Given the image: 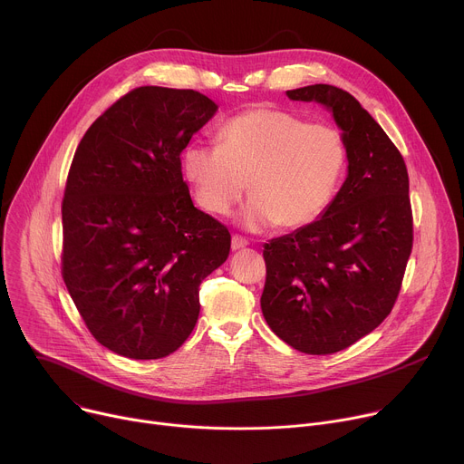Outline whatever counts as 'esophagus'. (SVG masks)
Here are the masks:
<instances>
[{
	"mask_svg": "<svg viewBox=\"0 0 464 464\" xmlns=\"http://www.w3.org/2000/svg\"><path fill=\"white\" fill-rule=\"evenodd\" d=\"M246 245H248V239H245L243 236H239V234H234V236H232V250L245 248Z\"/></svg>",
	"mask_w": 464,
	"mask_h": 464,
	"instance_id": "1",
	"label": "esophagus"
}]
</instances>
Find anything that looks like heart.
Segmentation results:
<instances>
[{
  "instance_id": "1",
  "label": "heart",
  "mask_w": 464,
  "mask_h": 464,
  "mask_svg": "<svg viewBox=\"0 0 464 464\" xmlns=\"http://www.w3.org/2000/svg\"><path fill=\"white\" fill-rule=\"evenodd\" d=\"M216 140L218 147L188 145L181 158L198 205L212 216L228 214L248 183L246 227L301 228L319 219L337 194L346 147L328 123L257 107L223 123Z\"/></svg>"
}]
</instances>
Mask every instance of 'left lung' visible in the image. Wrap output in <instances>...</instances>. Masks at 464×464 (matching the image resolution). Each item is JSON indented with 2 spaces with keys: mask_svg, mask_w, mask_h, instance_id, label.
Masks as SVG:
<instances>
[{
  "mask_svg": "<svg viewBox=\"0 0 464 464\" xmlns=\"http://www.w3.org/2000/svg\"><path fill=\"white\" fill-rule=\"evenodd\" d=\"M326 105L343 130L348 176L314 223L263 245V315L292 348H348L392 312L413 245L404 160L359 102L334 85L286 91Z\"/></svg>",
  "mask_w": 464,
  "mask_h": 464,
  "instance_id": "obj_1",
  "label": "left lung"
}]
</instances>
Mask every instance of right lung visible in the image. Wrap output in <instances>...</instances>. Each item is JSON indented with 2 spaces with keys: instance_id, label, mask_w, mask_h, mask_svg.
<instances>
[{
  "instance_id": "1",
  "label": "right lung",
  "mask_w": 464,
  "mask_h": 464,
  "mask_svg": "<svg viewBox=\"0 0 464 464\" xmlns=\"http://www.w3.org/2000/svg\"><path fill=\"white\" fill-rule=\"evenodd\" d=\"M218 111L190 89L138 87L82 138L62 203V276L89 332L130 359H161L192 334L199 285L230 252L198 210L181 152Z\"/></svg>"
}]
</instances>
